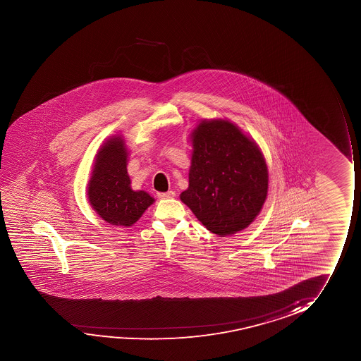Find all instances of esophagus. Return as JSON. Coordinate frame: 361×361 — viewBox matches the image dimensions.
Here are the masks:
<instances>
[{"label": "esophagus", "instance_id": "esophagus-1", "mask_svg": "<svg viewBox=\"0 0 361 361\" xmlns=\"http://www.w3.org/2000/svg\"><path fill=\"white\" fill-rule=\"evenodd\" d=\"M158 197L161 200H166V198L175 197V192L173 191H168V192H160L158 193Z\"/></svg>", "mask_w": 361, "mask_h": 361}]
</instances>
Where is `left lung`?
<instances>
[{"instance_id":"8db88e82","label":"left lung","mask_w":361,"mask_h":361,"mask_svg":"<svg viewBox=\"0 0 361 361\" xmlns=\"http://www.w3.org/2000/svg\"><path fill=\"white\" fill-rule=\"evenodd\" d=\"M188 188L181 201L221 237L255 219L267 195V166L257 144L228 121H204L192 133Z\"/></svg>"}]
</instances>
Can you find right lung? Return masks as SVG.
Here are the masks:
<instances>
[{
	"instance_id": "right-lung-1",
	"label": "right lung",
	"mask_w": 361,
	"mask_h": 361,
	"mask_svg": "<svg viewBox=\"0 0 361 361\" xmlns=\"http://www.w3.org/2000/svg\"><path fill=\"white\" fill-rule=\"evenodd\" d=\"M87 195L99 217L117 227L132 226L154 202L148 193L130 188L127 153L119 137L109 139L99 150Z\"/></svg>"
}]
</instances>
